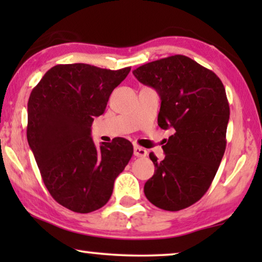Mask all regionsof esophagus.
<instances>
[{"mask_svg": "<svg viewBox=\"0 0 262 262\" xmlns=\"http://www.w3.org/2000/svg\"><path fill=\"white\" fill-rule=\"evenodd\" d=\"M134 155L137 157H145L146 155H148V151H146L144 148H142V146L136 145L134 148Z\"/></svg>", "mask_w": 262, "mask_h": 262, "instance_id": "1", "label": "esophagus"}]
</instances>
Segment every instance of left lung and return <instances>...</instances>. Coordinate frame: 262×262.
Segmentation results:
<instances>
[{
    "label": "left lung",
    "mask_w": 262,
    "mask_h": 262,
    "mask_svg": "<svg viewBox=\"0 0 262 262\" xmlns=\"http://www.w3.org/2000/svg\"><path fill=\"white\" fill-rule=\"evenodd\" d=\"M132 73L159 93V126L174 130L162 146V161L150 152L155 174L145 182L144 194L162 210L186 209L207 192L223 159L230 116L225 88L213 71L182 55Z\"/></svg>",
    "instance_id": "1"
}]
</instances>
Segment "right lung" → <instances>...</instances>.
<instances>
[{
	"mask_svg": "<svg viewBox=\"0 0 262 262\" xmlns=\"http://www.w3.org/2000/svg\"><path fill=\"white\" fill-rule=\"evenodd\" d=\"M130 70L58 64L32 89L28 144L50 194L74 212H93L105 205L114 180L134 154L125 138L102 143L98 149L91 137L93 120L105 112L111 93Z\"/></svg>",
	"mask_w": 262,
	"mask_h": 262,
	"instance_id": "right-lung-1",
	"label": "right lung"
}]
</instances>
